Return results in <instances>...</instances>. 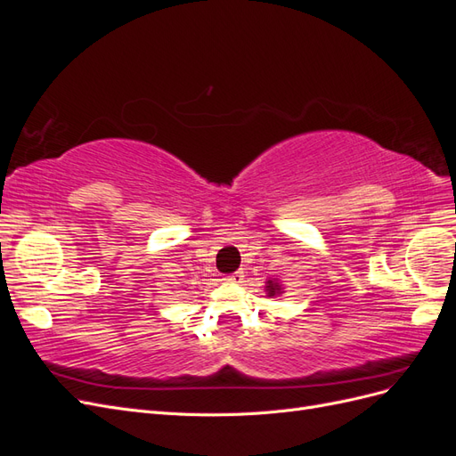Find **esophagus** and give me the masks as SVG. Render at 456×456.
<instances>
[{"mask_svg": "<svg viewBox=\"0 0 456 456\" xmlns=\"http://www.w3.org/2000/svg\"><path fill=\"white\" fill-rule=\"evenodd\" d=\"M243 278H245L243 270H238V272H233V273H228L226 278H224V281H228V283H241Z\"/></svg>", "mask_w": 456, "mask_h": 456, "instance_id": "1", "label": "esophagus"}]
</instances>
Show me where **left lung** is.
<instances>
[{"mask_svg":"<svg viewBox=\"0 0 456 456\" xmlns=\"http://www.w3.org/2000/svg\"><path fill=\"white\" fill-rule=\"evenodd\" d=\"M268 293H270V297H273L275 293H280V285L273 283V281H268Z\"/></svg>","mask_w":456,"mask_h":456,"instance_id":"obj_1","label":"left lung"}]
</instances>
